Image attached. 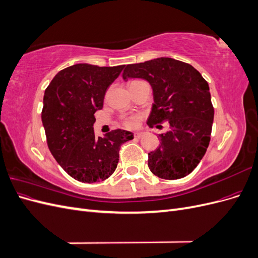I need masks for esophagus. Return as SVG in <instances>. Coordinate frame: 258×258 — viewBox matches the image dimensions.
Segmentation results:
<instances>
[{
  "mask_svg": "<svg viewBox=\"0 0 258 258\" xmlns=\"http://www.w3.org/2000/svg\"><path fill=\"white\" fill-rule=\"evenodd\" d=\"M143 136V132H135V134H134V137L136 138V139H140V138H141Z\"/></svg>",
  "mask_w": 258,
  "mask_h": 258,
  "instance_id": "1",
  "label": "esophagus"
}]
</instances>
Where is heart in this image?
<instances>
[{"label":"heart","mask_w":258,"mask_h":258,"mask_svg":"<svg viewBox=\"0 0 258 258\" xmlns=\"http://www.w3.org/2000/svg\"><path fill=\"white\" fill-rule=\"evenodd\" d=\"M137 117H129V118H126L123 120V124L127 128H134L137 124Z\"/></svg>","instance_id":"obj_1"}]
</instances>
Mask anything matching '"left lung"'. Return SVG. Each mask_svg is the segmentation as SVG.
<instances>
[{
  "instance_id": "8db88e82",
  "label": "left lung",
  "mask_w": 258,
  "mask_h": 258,
  "mask_svg": "<svg viewBox=\"0 0 258 258\" xmlns=\"http://www.w3.org/2000/svg\"><path fill=\"white\" fill-rule=\"evenodd\" d=\"M122 79H142L152 86L148 126L170 124V130L159 135V147L148 153L152 173L165 179L189 174L205 156L212 131L214 108L207 81L190 64L166 57L128 64Z\"/></svg>"
}]
</instances>
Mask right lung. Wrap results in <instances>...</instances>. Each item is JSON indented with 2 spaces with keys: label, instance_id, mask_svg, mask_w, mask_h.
Returning a JSON list of instances; mask_svg holds the SVG:
<instances>
[{
  "label": "right lung",
  "instance_id": "right-lung-1",
  "mask_svg": "<svg viewBox=\"0 0 258 258\" xmlns=\"http://www.w3.org/2000/svg\"><path fill=\"white\" fill-rule=\"evenodd\" d=\"M123 68L74 64L58 72L45 90L42 122L48 148L76 181L95 183L110 177L120 145L134 139L132 132L121 129L98 138L93 132V114L103 107L106 89Z\"/></svg>",
  "mask_w": 258,
  "mask_h": 258
}]
</instances>
